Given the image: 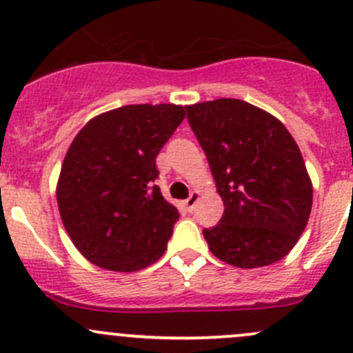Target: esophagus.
<instances>
[{"label": "esophagus", "instance_id": "1", "mask_svg": "<svg viewBox=\"0 0 353 353\" xmlns=\"http://www.w3.org/2000/svg\"><path fill=\"white\" fill-rule=\"evenodd\" d=\"M198 201H199V193H198V191H193V193L190 194V198L186 199V208H188V212H193L194 206H196Z\"/></svg>", "mask_w": 353, "mask_h": 353}]
</instances>
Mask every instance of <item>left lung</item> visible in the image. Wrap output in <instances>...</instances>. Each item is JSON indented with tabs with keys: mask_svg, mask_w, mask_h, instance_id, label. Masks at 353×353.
I'll return each instance as SVG.
<instances>
[{
	"mask_svg": "<svg viewBox=\"0 0 353 353\" xmlns=\"http://www.w3.org/2000/svg\"><path fill=\"white\" fill-rule=\"evenodd\" d=\"M186 112L225 206L220 222L203 229L212 254L237 268L285 258L312 206L311 177L292 134L239 99L199 102Z\"/></svg>",
	"mask_w": 353,
	"mask_h": 353,
	"instance_id": "1",
	"label": "left lung"
}]
</instances>
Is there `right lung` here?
I'll list each match as a JSON object with an SVG mask.
<instances>
[{
  "label": "right lung",
  "instance_id": "right-lung-1",
  "mask_svg": "<svg viewBox=\"0 0 353 353\" xmlns=\"http://www.w3.org/2000/svg\"><path fill=\"white\" fill-rule=\"evenodd\" d=\"M183 105H123L88 121L68 148L58 208L74 248L95 266L138 272L165 252L179 212L154 186L155 159Z\"/></svg>",
  "mask_w": 353,
  "mask_h": 353
}]
</instances>
